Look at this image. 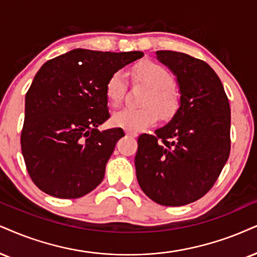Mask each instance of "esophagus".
Segmentation results:
<instances>
[{
	"mask_svg": "<svg viewBox=\"0 0 257 257\" xmlns=\"http://www.w3.org/2000/svg\"><path fill=\"white\" fill-rule=\"evenodd\" d=\"M126 134H127L128 136H131V137H137L138 136V132L132 131V130H126Z\"/></svg>",
	"mask_w": 257,
	"mask_h": 257,
	"instance_id": "esophagus-1",
	"label": "esophagus"
}]
</instances>
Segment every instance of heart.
Wrapping results in <instances>:
<instances>
[{"mask_svg": "<svg viewBox=\"0 0 257 257\" xmlns=\"http://www.w3.org/2000/svg\"><path fill=\"white\" fill-rule=\"evenodd\" d=\"M134 76L150 87L145 95L143 103L147 106L132 108L125 107L112 116L115 126L132 131H139L154 125L158 119V110L163 118H170L179 106L176 94L174 93V78L170 72L156 63H145L134 69ZM126 91V74L123 70H116L109 76L104 85L107 100L113 106H118ZM158 108L156 109V107Z\"/></svg>", "mask_w": 257, "mask_h": 257, "instance_id": "1", "label": "heart"}]
</instances>
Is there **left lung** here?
<instances>
[{"mask_svg":"<svg viewBox=\"0 0 257 257\" xmlns=\"http://www.w3.org/2000/svg\"><path fill=\"white\" fill-rule=\"evenodd\" d=\"M176 76L180 107L155 136L141 135L135 157L142 191L163 206H182L213 187L230 155L231 110L223 84L201 59L157 51Z\"/></svg>","mask_w":257,"mask_h":257,"instance_id":"8db88e82","label":"left lung"}]
</instances>
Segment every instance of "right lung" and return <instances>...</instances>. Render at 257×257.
<instances>
[{
    "mask_svg": "<svg viewBox=\"0 0 257 257\" xmlns=\"http://www.w3.org/2000/svg\"><path fill=\"white\" fill-rule=\"evenodd\" d=\"M143 52L76 49L47 61L25 99L21 151L32 181L46 194L81 198L103 180L121 128L99 131L109 118L104 85Z\"/></svg>",
    "mask_w": 257,
    "mask_h": 257,
    "instance_id": "right-lung-1",
    "label": "right lung"
}]
</instances>
